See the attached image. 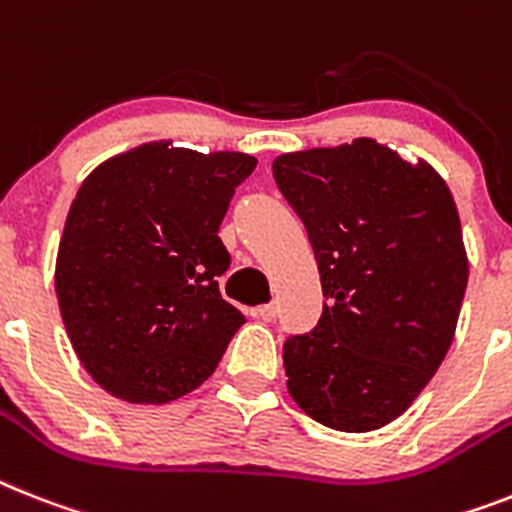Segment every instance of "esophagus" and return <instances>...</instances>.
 <instances>
[{
	"instance_id": "1",
	"label": "esophagus",
	"mask_w": 512,
	"mask_h": 512,
	"mask_svg": "<svg viewBox=\"0 0 512 512\" xmlns=\"http://www.w3.org/2000/svg\"><path fill=\"white\" fill-rule=\"evenodd\" d=\"M253 319H261V322H274V316H277V308L274 306H256L251 308Z\"/></svg>"
}]
</instances>
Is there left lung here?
Wrapping results in <instances>:
<instances>
[{
	"mask_svg": "<svg viewBox=\"0 0 512 512\" xmlns=\"http://www.w3.org/2000/svg\"><path fill=\"white\" fill-rule=\"evenodd\" d=\"M306 225L322 319L282 348L287 392L337 432H374L418 398L455 337L468 259L453 193L432 164L356 138L272 164Z\"/></svg>",
	"mask_w": 512,
	"mask_h": 512,
	"instance_id": "obj_1",
	"label": "left lung"
}]
</instances>
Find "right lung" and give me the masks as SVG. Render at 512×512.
Here are the masks:
<instances>
[{
  "instance_id": "obj_1",
  "label": "right lung",
  "mask_w": 512,
  "mask_h": 512,
  "mask_svg": "<svg viewBox=\"0 0 512 512\" xmlns=\"http://www.w3.org/2000/svg\"><path fill=\"white\" fill-rule=\"evenodd\" d=\"M256 159L143 143L78 188L59 240V314L83 369L128 403L183 398L214 374L246 316L222 298L219 225Z\"/></svg>"
}]
</instances>
